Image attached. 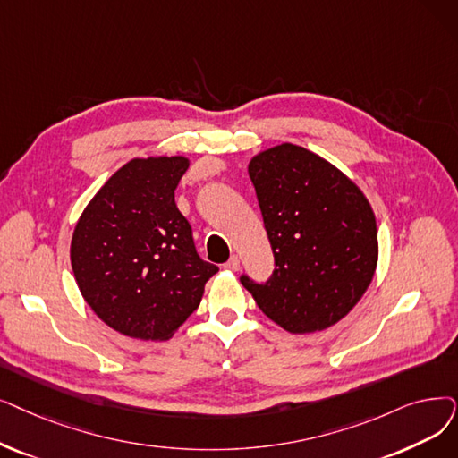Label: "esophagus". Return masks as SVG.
I'll list each match as a JSON object with an SVG mask.
<instances>
[{
    "instance_id": "34e87169",
    "label": "esophagus",
    "mask_w": 458,
    "mask_h": 458,
    "mask_svg": "<svg viewBox=\"0 0 458 458\" xmlns=\"http://www.w3.org/2000/svg\"><path fill=\"white\" fill-rule=\"evenodd\" d=\"M225 269H228V271H237V269H240V258L232 256L230 260L225 264Z\"/></svg>"
}]
</instances>
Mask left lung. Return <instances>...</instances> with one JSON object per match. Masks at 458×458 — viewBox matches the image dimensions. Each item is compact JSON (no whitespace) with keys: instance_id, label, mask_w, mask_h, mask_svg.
<instances>
[{"instance_id":"8db88e82","label":"left lung","mask_w":458,"mask_h":458,"mask_svg":"<svg viewBox=\"0 0 458 458\" xmlns=\"http://www.w3.org/2000/svg\"><path fill=\"white\" fill-rule=\"evenodd\" d=\"M249 175L275 256L273 275L242 284L275 324L312 333L336 324L367 292L377 264V230L361 189L301 146L250 158Z\"/></svg>"}]
</instances>
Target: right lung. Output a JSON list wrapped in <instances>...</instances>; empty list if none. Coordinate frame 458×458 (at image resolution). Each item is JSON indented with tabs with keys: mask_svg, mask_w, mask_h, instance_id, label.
<instances>
[{
	"mask_svg": "<svg viewBox=\"0 0 458 458\" xmlns=\"http://www.w3.org/2000/svg\"><path fill=\"white\" fill-rule=\"evenodd\" d=\"M189 158H132L81 215L71 264L86 303L117 333L168 341L198 309L218 271L196 252L174 191Z\"/></svg>",
	"mask_w": 458,
	"mask_h": 458,
	"instance_id": "add662e5",
	"label": "right lung"
}]
</instances>
